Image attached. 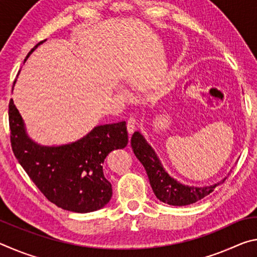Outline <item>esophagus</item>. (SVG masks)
Here are the masks:
<instances>
[{
	"label": "esophagus",
	"mask_w": 257,
	"mask_h": 257,
	"mask_svg": "<svg viewBox=\"0 0 257 257\" xmlns=\"http://www.w3.org/2000/svg\"><path fill=\"white\" fill-rule=\"evenodd\" d=\"M136 120H135L134 118H130L128 121H127V130L129 134H133L135 130H136Z\"/></svg>",
	"instance_id": "esophagus-1"
}]
</instances>
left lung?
Wrapping results in <instances>:
<instances>
[{"label": "left lung", "instance_id": "1", "mask_svg": "<svg viewBox=\"0 0 257 257\" xmlns=\"http://www.w3.org/2000/svg\"><path fill=\"white\" fill-rule=\"evenodd\" d=\"M130 144L136 158L144 165L155 196L161 202L167 203L169 205L185 206L196 203L199 199L210 195L216 186L222 184L227 179L224 178L217 184L204 187L184 185L165 171L158 154L141 133H134Z\"/></svg>", "mask_w": 257, "mask_h": 257}]
</instances>
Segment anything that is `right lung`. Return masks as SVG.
Wrapping results in <instances>:
<instances>
[{"mask_svg": "<svg viewBox=\"0 0 257 257\" xmlns=\"http://www.w3.org/2000/svg\"><path fill=\"white\" fill-rule=\"evenodd\" d=\"M45 41L38 43L25 61ZM9 124L15 156L50 202L77 213L97 211L110 202L112 186L104 176L103 163L110 152L127 146L125 121L96 125L86 136L69 144L45 146L28 136L11 99Z\"/></svg>", "mask_w": 257, "mask_h": 257, "instance_id": "right-lung-1", "label": "right lung"}]
</instances>
